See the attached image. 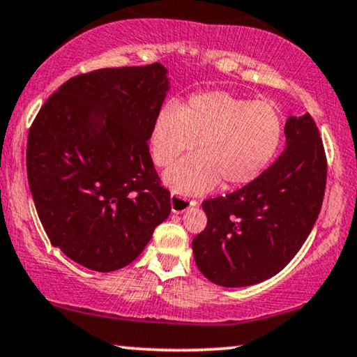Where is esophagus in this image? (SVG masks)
Here are the masks:
<instances>
[{
	"label": "esophagus",
	"mask_w": 357,
	"mask_h": 357,
	"mask_svg": "<svg viewBox=\"0 0 357 357\" xmlns=\"http://www.w3.org/2000/svg\"><path fill=\"white\" fill-rule=\"evenodd\" d=\"M194 204H196V201L189 199V197L179 196V194H176V192L171 194V211L176 212V214H179V212H184Z\"/></svg>",
	"instance_id": "esophagus-1"
}]
</instances>
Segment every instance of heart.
Instances as JSON below:
<instances>
[{"label":"heart","mask_w":357,"mask_h":357,"mask_svg":"<svg viewBox=\"0 0 357 357\" xmlns=\"http://www.w3.org/2000/svg\"><path fill=\"white\" fill-rule=\"evenodd\" d=\"M283 116L267 100H250L229 92H202L186 105L169 102L153 120L150 145L156 166L166 168L184 153H199L176 163L166 183L181 194L209 191L222 181L227 189L259 178L277 155Z\"/></svg>","instance_id":"heart-1"}]
</instances>
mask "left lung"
<instances>
[{
    "label": "left lung",
    "mask_w": 357,
    "mask_h": 357,
    "mask_svg": "<svg viewBox=\"0 0 357 357\" xmlns=\"http://www.w3.org/2000/svg\"><path fill=\"white\" fill-rule=\"evenodd\" d=\"M282 156L259 178L202 202L207 225L192 241L194 260L220 287H249L288 265L317 222L326 189L323 139L310 114L290 116Z\"/></svg>",
    "instance_id": "8db88e82"
}]
</instances>
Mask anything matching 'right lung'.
<instances>
[{
	"label": "right lung",
	"instance_id": "right-lung-1",
	"mask_svg": "<svg viewBox=\"0 0 357 357\" xmlns=\"http://www.w3.org/2000/svg\"><path fill=\"white\" fill-rule=\"evenodd\" d=\"M168 90L161 64L75 75L28 135L36 211L54 247L96 272L123 268L171 212L148 139Z\"/></svg>",
	"mask_w": 357,
	"mask_h": 357
}]
</instances>
